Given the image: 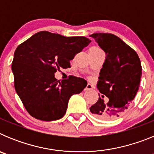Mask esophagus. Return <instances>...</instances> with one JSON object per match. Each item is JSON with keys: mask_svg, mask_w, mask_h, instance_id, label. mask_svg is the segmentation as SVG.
Returning <instances> with one entry per match:
<instances>
[{"mask_svg": "<svg viewBox=\"0 0 154 154\" xmlns=\"http://www.w3.org/2000/svg\"><path fill=\"white\" fill-rule=\"evenodd\" d=\"M92 89H93V86H92V85H91V84L88 83V84H87L86 86H85V91H89V90H92Z\"/></svg>", "mask_w": 154, "mask_h": 154, "instance_id": "esophagus-1", "label": "esophagus"}]
</instances>
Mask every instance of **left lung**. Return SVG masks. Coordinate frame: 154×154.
Returning a JSON list of instances; mask_svg holds the SVG:
<instances>
[{
	"label": "left lung",
	"mask_w": 154,
	"mask_h": 154,
	"mask_svg": "<svg viewBox=\"0 0 154 154\" xmlns=\"http://www.w3.org/2000/svg\"><path fill=\"white\" fill-rule=\"evenodd\" d=\"M106 52L97 88L99 99L90 107L96 117L114 119L126 111L139 89L142 66L137 53L116 35L94 33L90 35ZM105 96L109 99H104Z\"/></svg>",
	"instance_id": "obj_1"
}]
</instances>
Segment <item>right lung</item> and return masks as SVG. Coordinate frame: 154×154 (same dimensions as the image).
<instances>
[{
    "label": "right lung",
    "instance_id": "obj_1",
    "mask_svg": "<svg viewBox=\"0 0 154 154\" xmlns=\"http://www.w3.org/2000/svg\"><path fill=\"white\" fill-rule=\"evenodd\" d=\"M90 42L83 36L40 31L17 46L11 65L14 88L31 116L43 121L63 117L70 97L83 90L87 82L75 76L60 81L55 73L71 67L70 60Z\"/></svg>",
    "mask_w": 154,
    "mask_h": 154
}]
</instances>
